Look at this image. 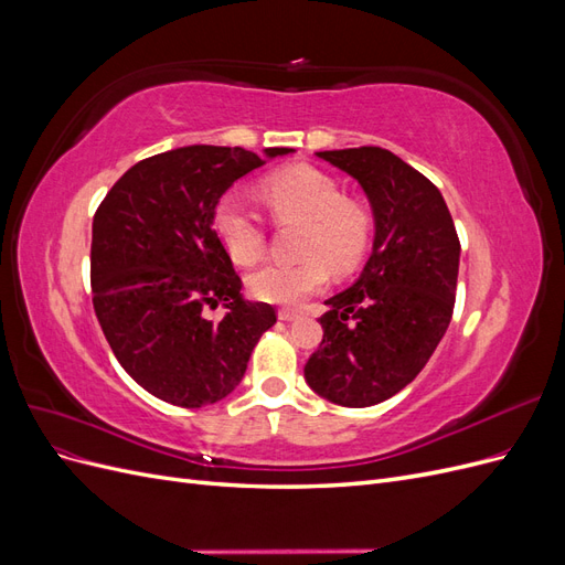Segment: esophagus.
I'll use <instances>...</instances> for the list:
<instances>
[{
  "instance_id": "esophagus-1",
  "label": "esophagus",
  "mask_w": 565,
  "mask_h": 565,
  "mask_svg": "<svg viewBox=\"0 0 565 565\" xmlns=\"http://www.w3.org/2000/svg\"><path fill=\"white\" fill-rule=\"evenodd\" d=\"M278 318L280 320H295V318H299V311H295V309H280Z\"/></svg>"
}]
</instances>
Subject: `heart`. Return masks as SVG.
Masks as SVG:
<instances>
[{
	"label": "heart",
	"mask_w": 565,
	"mask_h": 565,
	"mask_svg": "<svg viewBox=\"0 0 565 565\" xmlns=\"http://www.w3.org/2000/svg\"><path fill=\"white\" fill-rule=\"evenodd\" d=\"M259 193L276 224H299V262H270L249 273V292L268 303L295 306L328 282L330 270L349 276L365 262L374 216L344 198L337 179L316 167H287L262 179ZM214 228L235 264H254L266 249V228L247 204L226 195L214 210Z\"/></svg>",
	"instance_id": "heart-1"
}]
</instances>
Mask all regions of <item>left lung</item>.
<instances>
[{"instance_id":"left-lung-1","label":"left lung","mask_w":565,"mask_h":565,"mask_svg":"<svg viewBox=\"0 0 565 565\" xmlns=\"http://www.w3.org/2000/svg\"><path fill=\"white\" fill-rule=\"evenodd\" d=\"M318 158L363 185L377 233L361 278L324 301L322 341L303 377L337 405L370 407L413 382L446 334L459 237L438 188L391 150L361 146Z\"/></svg>"}]
</instances>
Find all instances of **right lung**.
<instances>
[{
    "instance_id": "right-lung-1",
    "label": "right lung",
    "mask_w": 565,
    "mask_h": 565,
    "mask_svg": "<svg viewBox=\"0 0 565 565\" xmlns=\"http://www.w3.org/2000/svg\"><path fill=\"white\" fill-rule=\"evenodd\" d=\"M292 148H266V158ZM266 164L245 148L185 146L136 162L98 204L92 301L129 377L179 407L212 405L241 384L276 309L241 297L214 210L233 181ZM227 301L224 319L207 308Z\"/></svg>"
}]
</instances>
